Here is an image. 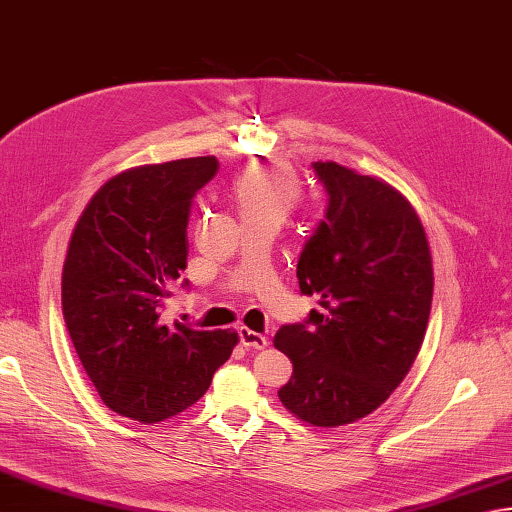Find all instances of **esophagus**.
I'll return each mask as SVG.
<instances>
[{"instance_id":"obj_1","label":"esophagus","mask_w":512,"mask_h":512,"mask_svg":"<svg viewBox=\"0 0 512 512\" xmlns=\"http://www.w3.org/2000/svg\"><path fill=\"white\" fill-rule=\"evenodd\" d=\"M238 336H241V342L245 344L247 349H265L267 344H269V340L263 336V333L252 331V329H247V327L238 329Z\"/></svg>"}]
</instances>
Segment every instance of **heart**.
<instances>
[{"instance_id":"b5f03b06","label":"heart","mask_w":512,"mask_h":512,"mask_svg":"<svg viewBox=\"0 0 512 512\" xmlns=\"http://www.w3.org/2000/svg\"><path fill=\"white\" fill-rule=\"evenodd\" d=\"M241 218H271L283 223L300 201L302 185L287 163H263L243 170L232 183Z\"/></svg>"}]
</instances>
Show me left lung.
Instances as JSON below:
<instances>
[{"instance_id": "obj_1", "label": "left lung", "mask_w": 512, "mask_h": 512, "mask_svg": "<svg viewBox=\"0 0 512 512\" xmlns=\"http://www.w3.org/2000/svg\"><path fill=\"white\" fill-rule=\"evenodd\" d=\"M314 170L329 205L296 276L322 309L276 333L274 347L294 364L278 398L298 420L336 429L387 402L413 367L429 325L433 263L402 192L336 161Z\"/></svg>"}]
</instances>
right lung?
Returning a JSON list of instances; mask_svg holds the SVG:
<instances>
[{"mask_svg": "<svg viewBox=\"0 0 512 512\" xmlns=\"http://www.w3.org/2000/svg\"><path fill=\"white\" fill-rule=\"evenodd\" d=\"M218 172L216 156L139 165L103 183L70 236L61 307L77 356L103 404L156 424L210 389L236 331L165 325L170 287L187 267L194 194Z\"/></svg>", "mask_w": 512, "mask_h": 512, "instance_id": "1", "label": "right lung"}]
</instances>
